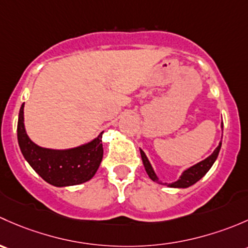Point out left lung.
I'll use <instances>...</instances> for the list:
<instances>
[{
    "label": "left lung",
    "mask_w": 248,
    "mask_h": 248,
    "mask_svg": "<svg viewBox=\"0 0 248 248\" xmlns=\"http://www.w3.org/2000/svg\"><path fill=\"white\" fill-rule=\"evenodd\" d=\"M221 127H222V130H223V123H221ZM221 145H222V142H219L217 148H216V149L213 152V154L209 155L206 159L202 160V161L197 162L196 165L191 166V167H188L187 170H184L178 180L173 181V183H165V185L168 186V187L186 188V187H190V186H192L193 184L197 183V181L201 180L202 178H203L204 175L208 173V170L213 167L214 162L216 161V159H217V156H218ZM140 152H141L142 161H143V165H144L145 172H147L148 177H149L153 181H155V183L163 185V183H161V181L159 180V178H157L156 173H155L154 168H153L152 163H150L149 159H148L147 155H145V153L143 152L142 149H140Z\"/></svg>",
    "instance_id": "1"
}]
</instances>
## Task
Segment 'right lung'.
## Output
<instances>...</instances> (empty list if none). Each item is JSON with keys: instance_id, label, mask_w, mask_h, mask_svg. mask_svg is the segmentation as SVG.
Instances as JSON below:
<instances>
[{"instance_id": "right-lung-1", "label": "right lung", "mask_w": 248, "mask_h": 248, "mask_svg": "<svg viewBox=\"0 0 248 248\" xmlns=\"http://www.w3.org/2000/svg\"><path fill=\"white\" fill-rule=\"evenodd\" d=\"M24 107L17 119V142L25 160L46 183L56 187L80 185L95 175L103 160V132L92 141L68 149H51L38 145L27 135Z\"/></svg>"}]
</instances>
